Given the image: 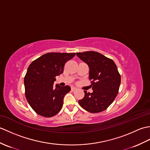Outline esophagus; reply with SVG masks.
Returning <instances> with one entry per match:
<instances>
[{
	"instance_id": "obj_1",
	"label": "esophagus",
	"mask_w": 150,
	"mask_h": 150,
	"mask_svg": "<svg viewBox=\"0 0 150 150\" xmlns=\"http://www.w3.org/2000/svg\"><path fill=\"white\" fill-rule=\"evenodd\" d=\"M76 90H77V88H75V87H71V91H75Z\"/></svg>"
}]
</instances>
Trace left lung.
Listing matches in <instances>:
<instances>
[{
    "instance_id": "left-lung-1",
    "label": "left lung",
    "mask_w": 150,
    "mask_h": 150,
    "mask_svg": "<svg viewBox=\"0 0 150 150\" xmlns=\"http://www.w3.org/2000/svg\"><path fill=\"white\" fill-rule=\"evenodd\" d=\"M77 57L90 68L89 79L93 92L84 91L79 100L81 106L90 113H99L110 106L119 92L120 75L115 64L101 53L95 52L77 53Z\"/></svg>"
}]
</instances>
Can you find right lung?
<instances>
[{
  "instance_id": "right-lung-1",
  "label": "right lung",
  "mask_w": 150,
  "mask_h": 150,
  "mask_svg": "<svg viewBox=\"0 0 150 150\" xmlns=\"http://www.w3.org/2000/svg\"><path fill=\"white\" fill-rule=\"evenodd\" d=\"M75 53H48L30 64L24 77L25 95L31 108L41 116L52 117L62 109L69 86H54L56 76L63 73L65 63Z\"/></svg>"
}]
</instances>
